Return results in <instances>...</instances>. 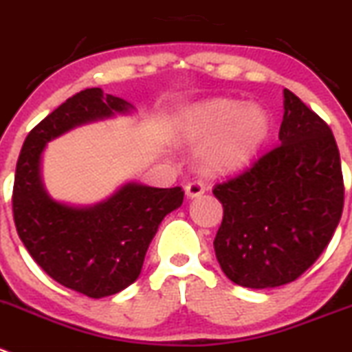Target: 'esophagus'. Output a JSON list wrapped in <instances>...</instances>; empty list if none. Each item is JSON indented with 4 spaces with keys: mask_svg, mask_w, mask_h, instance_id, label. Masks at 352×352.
Listing matches in <instances>:
<instances>
[{
    "mask_svg": "<svg viewBox=\"0 0 352 352\" xmlns=\"http://www.w3.org/2000/svg\"><path fill=\"white\" fill-rule=\"evenodd\" d=\"M206 192V186L202 185V183L199 182H193V183H188V185L185 186V193L188 199H197V197H200L202 193Z\"/></svg>",
    "mask_w": 352,
    "mask_h": 352,
    "instance_id": "34e87169",
    "label": "esophagus"
}]
</instances>
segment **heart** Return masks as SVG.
I'll return each mask as SVG.
<instances>
[{"instance_id": "obj_1", "label": "heart", "mask_w": 352, "mask_h": 352, "mask_svg": "<svg viewBox=\"0 0 352 352\" xmlns=\"http://www.w3.org/2000/svg\"><path fill=\"white\" fill-rule=\"evenodd\" d=\"M270 129V116L257 103L214 98L190 107L178 122V138L199 145L197 160L207 174H228L245 166Z\"/></svg>"}]
</instances>
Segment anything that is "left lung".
<instances>
[{
	"instance_id": "obj_1",
	"label": "left lung",
	"mask_w": 352,
	"mask_h": 352,
	"mask_svg": "<svg viewBox=\"0 0 352 352\" xmlns=\"http://www.w3.org/2000/svg\"><path fill=\"white\" fill-rule=\"evenodd\" d=\"M280 145L236 178L214 186L223 223L217 263L233 283L274 289L313 266L342 216L344 182L332 129L283 89Z\"/></svg>"
}]
</instances>
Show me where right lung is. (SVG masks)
<instances>
[{"mask_svg":"<svg viewBox=\"0 0 352 352\" xmlns=\"http://www.w3.org/2000/svg\"><path fill=\"white\" fill-rule=\"evenodd\" d=\"M133 110L102 88L76 93L29 133L16 160L12 202L20 240L55 282L93 299L136 282L159 224L182 206L185 192L128 182L93 206L60 202L43 183V152L70 129Z\"/></svg>","mask_w":352,"mask_h":352,"instance_id":"1","label":"right lung"}]
</instances>
